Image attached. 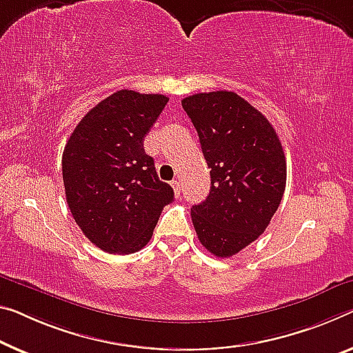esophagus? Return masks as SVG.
I'll use <instances>...</instances> for the list:
<instances>
[{"instance_id":"esophagus-1","label":"esophagus","mask_w":353,"mask_h":353,"mask_svg":"<svg viewBox=\"0 0 353 353\" xmlns=\"http://www.w3.org/2000/svg\"><path fill=\"white\" fill-rule=\"evenodd\" d=\"M170 184H172V188H173V192H175L176 197H180V192H181L180 181H178V180H173Z\"/></svg>"}]
</instances>
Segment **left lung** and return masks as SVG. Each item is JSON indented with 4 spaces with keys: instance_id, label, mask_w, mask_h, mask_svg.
Listing matches in <instances>:
<instances>
[{
    "instance_id": "left-lung-1",
    "label": "left lung",
    "mask_w": 353,
    "mask_h": 353,
    "mask_svg": "<svg viewBox=\"0 0 353 353\" xmlns=\"http://www.w3.org/2000/svg\"><path fill=\"white\" fill-rule=\"evenodd\" d=\"M181 105L211 176L207 200L191 208L194 229L213 256H235L262 235L283 200V145L267 118L232 91L192 94Z\"/></svg>"
}]
</instances>
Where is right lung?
I'll list each match as a JSON object with an SVG mask.
<instances>
[{"instance_id": "obj_1", "label": "right lung", "mask_w": 353, "mask_h": 353, "mask_svg": "<svg viewBox=\"0 0 353 353\" xmlns=\"http://www.w3.org/2000/svg\"><path fill=\"white\" fill-rule=\"evenodd\" d=\"M169 97L120 90L80 120L63 151L70 213L85 236L108 254H132L153 236L170 184L159 180L143 140Z\"/></svg>"}]
</instances>
